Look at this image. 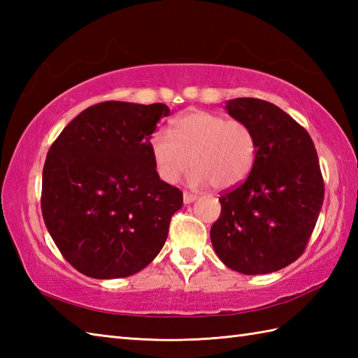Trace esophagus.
Segmentation results:
<instances>
[{"mask_svg":"<svg viewBox=\"0 0 358 358\" xmlns=\"http://www.w3.org/2000/svg\"><path fill=\"white\" fill-rule=\"evenodd\" d=\"M195 200H196V195L189 194V192H185V194H183V201H185V204H189V203H192V201H195Z\"/></svg>","mask_w":358,"mask_h":358,"instance_id":"1","label":"esophagus"}]
</instances>
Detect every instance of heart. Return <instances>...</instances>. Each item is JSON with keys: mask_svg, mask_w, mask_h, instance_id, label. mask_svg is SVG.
I'll list each match as a JSON object with an SVG mask.
<instances>
[{"mask_svg": "<svg viewBox=\"0 0 358 358\" xmlns=\"http://www.w3.org/2000/svg\"><path fill=\"white\" fill-rule=\"evenodd\" d=\"M158 177L173 185L194 167V186L210 183L229 191L248 178L257 158V136L241 120H226L206 110H191L172 124V135L157 131L149 141Z\"/></svg>", "mask_w": 358, "mask_h": 358, "instance_id": "heart-1", "label": "heart"}]
</instances>
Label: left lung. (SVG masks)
<instances>
[{"instance_id":"left-lung-1","label":"left lung","mask_w":358,"mask_h":358,"mask_svg":"<svg viewBox=\"0 0 358 358\" xmlns=\"http://www.w3.org/2000/svg\"><path fill=\"white\" fill-rule=\"evenodd\" d=\"M226 110L252 127L257 158L249 177L218 199L222 214L210 227L212 246L234 271L275 272L305 252L322 210L317 150L306 129L275 104L235 98Z\"/></svg>"}]
</instances>
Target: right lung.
I'll return each instance as SVG.
<instances>
[{
  "mask_svg": "<svg viewBox=\"0 0 358 358\" xmlns=\"http://www.w3.org/2000/svg\"><path fill=\"white\" fill-rule=\"evenodd\" d=\"M167 115L162 103H98L50 146L43 218L59 252L85 275H134L164 246L171 218L183 204L180 189L159 180L149 146Z\"/></svg>",
  "mask_w": 358,
  "mask_h": 358,
  "instance_id": "obj_1",
  "label": "right lung"
}]
</instances>
